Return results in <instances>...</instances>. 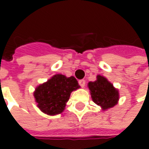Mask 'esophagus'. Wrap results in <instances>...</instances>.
Masks as SVG:
<instances>
[{"mask_svg": "<svg viewBox=\"0 0 149 149\" xmlns=\"http://www.w3.org/2000/svg\"><path fill=\"white\" fill-rule=\"evenodd\" d=\"M79 84H80L82 88H84V86H85V81H84V80H80V81H79Z\"/></svg>", "mask_w": 149, "mask_h": 149, "instance_id": "esophagus-1", "label": "esophagus"}]
</instances>
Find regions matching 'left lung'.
Wrapping results in <instances>:
<instances>
[{
  "instance_id": "left-lung-1",
  "label": "left lung",
  "mask_w": 149,
  "mask_h": 149,
  "mask_svg": "<svg viewBox=\"0 0 149 149\" xmlns=\"http://www.w3.org/2000/svg\"><path fill=\"white\" fill-rule=\"evenodd\" d=\"M88 87L94 103L100 105L102 110L109 109L115 106L119 100V93L106 78L100 75L97 77V81L88 82Z\"/></svg>"
}]
</instances>
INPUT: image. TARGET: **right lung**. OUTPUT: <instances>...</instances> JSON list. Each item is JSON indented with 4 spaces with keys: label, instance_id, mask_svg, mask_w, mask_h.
Wrapping results in <instances>:
<instances>
[{
    "label": "right lung",
    "instance_id": "obj_1",
    "mask_svg": "<svg viewBox=\"0 0 149 149\" xmlns=\"http://www.w3.org/2000/svg\"><path fill=\"white\" fill-rule=\"evenodd\" d=\"M79 88L74 77H66L62 74H56L37 87L33 95L40 109L47 115L54 116L65 110L71 93Z\"/></svg>",
    "mask_w": 149,
    "mask_h": 149
}]
</instances>
